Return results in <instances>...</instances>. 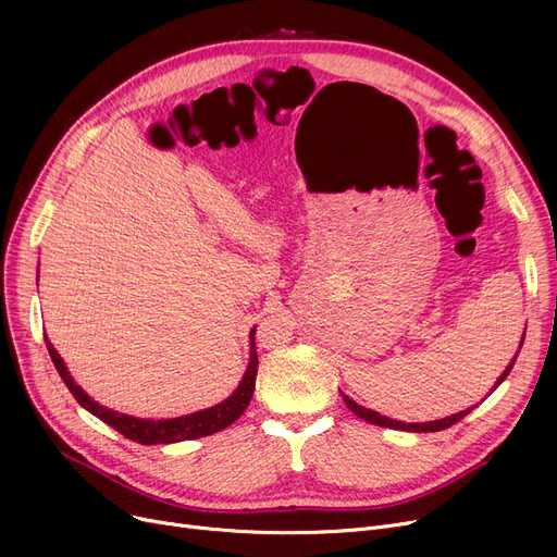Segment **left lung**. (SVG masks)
<instances>
[{
  "instance_id": "1",
  "label": "left lung",
  "mask_w": 557,
  "mask_h": 557,
  "mask_svg": "<svg viewBox=\"0 0 557 557\" xmlns=\"http://www.w3.org/2000/svg\"><path fill=\"white\" fill-rule=\"evenodd\" d=\"M523 336H525V332H523ZM523 336H521V343H519V349H521V345H523ZM519 349H517V355H519ZM517 355L512 357V361L506 366V370H504V374L496 379V384L492 386V391L499 386L504 379L510 374V370H512V366H515V359H517ZM343 395V401H345V406L349 408V411H352L355 416H359L361 420H366V422H370V424H376V426H386V429H397V431H411V433H429V431H443V429H449L451 424H456V422H460L465 416H470L476 406H470V408H465V411H460V413H454V416H447V418H443V420H433V422H399V420H393V418H386V416H382V413H376V411H372V408H366V406H361V404H357L352 397H347L345 393H341Z\"/></svg>"
}]
</instances>
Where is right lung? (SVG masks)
<instances>
[{
	"mask_svg": "<svg viewBox=\"0 0 557 557\" xmlns=\"http://www.w3.org/2000/svg\"><path fill=\"white\" fill-rule=\"evenodd\" d=\"M49 357L61 374V379L65 382V386L70 388V393L76 397V401L90 411L92 416H97L101 422H106L108 426L116 429L122 435H126L128 441L139 443V445H171V443H183V441H196V437H205L212 435L225 426H230L232 422H237L242 418V413L248 408L252 393H255V379H257V349H255V327L250 330V361L248 368L242 376V382L227 399H223L216 406L202 408V411L189 413V416H181V418H169V420H149V418H133L126 413H116L108 406H101L99 401H95L90 395H87L67 370L63 357L55 352V347L49 343V338L45 336Z\"/></svg>",
	"mask_w": 557,
	"mask_h": 557,
	"instance_id": "obj_1",
	"label": "right lung"
}]
</instances>
